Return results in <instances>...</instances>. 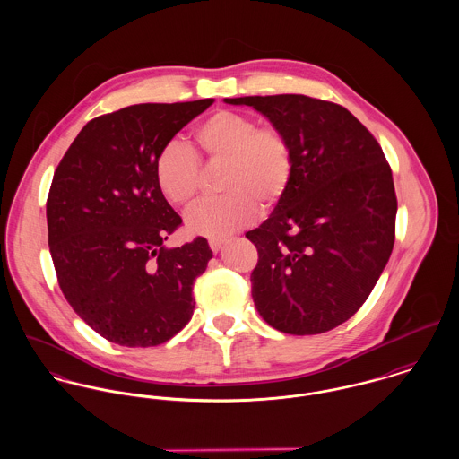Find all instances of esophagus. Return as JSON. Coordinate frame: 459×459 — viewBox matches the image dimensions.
I'll return each mask as SVG.
<instances>
[{"instance_id": "obj_1", "label": "esophagus", "mask_w": 459, "mask_h": 459, "mask_svg": "<svg viewBox=\"0 0 459 459\" xmlns=\"http://www.w3.org/2000/svg\"><path fill=\"white\" fill-rule=\"evenodd\" d=\"M208 244H210V249H212L213 253H219L221 247H222V244H224V240H222V238H210Z\"/></svg>"}]
</instances>
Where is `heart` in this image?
Segmentation results:
<instances>
[{"label":"heart","mask_w":459,"mask_h":459,"mask_svg":"<svg viewBox=\"0 0 459 459\" xmlns=\"http://www.w3.org/2000/svg\"><path fill=\"white\" fill-rule=\"evenodd\" d=\"M195 143L208 162L228 166L222 178V193L228 196L197 204L187 215L191 233L230 235L258 217V204L270 210L286 195L293 157L288 139L275 127H258L244 113L217 111L197 126ZM155 182L171 204L189 208L199 189L195 152L180 143L166 144L155 159Z\"/></svg>","instance_id":"1"}]
</instances>
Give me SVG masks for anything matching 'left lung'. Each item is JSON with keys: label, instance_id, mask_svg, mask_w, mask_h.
Listing matches in <instances>:
<instances>
[{"label": "left lung", "instance_id": "obj_1", "mask_svg": "<svg viewBox=\"0 0 459 459\" xmlns=\"http://www.w3.org/2000/svg\"><path fill=\"white\" fill-rule=\"evenodd\" d=\"M251 106L290 143L286 195L246 237L258 249L253 300L270 327L322 333L351 318L394 247L397 199L378 141L342 106L306 95L224 99Z\"/></svg>", "mask_w": 459, "mask_h": 459}]
</instances>
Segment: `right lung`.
Here are the masks:
<instances>
[{"label": "right lung", "instance_id": "right-lung-1", "mask_svg": "<svg viewBox=\"0 0 459 459\" xmlns=\"http://www.w3.org/2000/svg\"><path fill=\"white\" fill-rule=\"evenodd\" d=\"M213 99L135 104L88 122L55 171L49 251L77 316L122 346H157L189 324L206 238L168 249L182 224L155 182L159 152Z\"/></svg>", "mask_w": 459, "mask_h": 459}]
</instances>
